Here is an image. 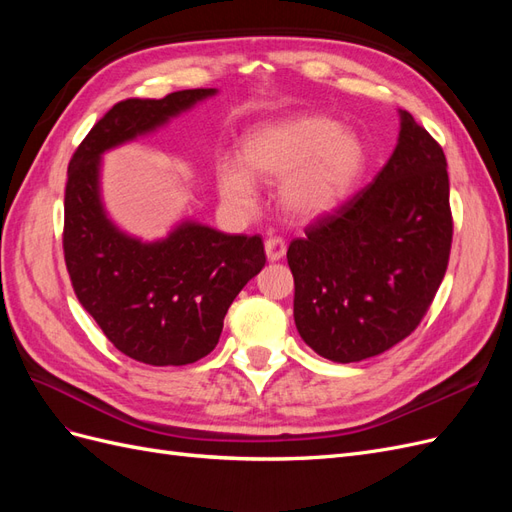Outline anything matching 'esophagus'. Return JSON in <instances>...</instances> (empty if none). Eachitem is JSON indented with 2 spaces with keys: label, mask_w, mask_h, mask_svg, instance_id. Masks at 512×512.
<instances>
[{
  "label": "esophagus",
  "mask_w": 512,
  "mask_h": 512,
  "mask_svg": "<svg viewBox=\"0 0 512 512\" xmlns=\"http://www.w3.org/2000/svg\"><path fill=\"white\" fill-rule=\"evenodd\" d=\"M265 252H267V258L271 262L280 260L286 256V241L280 239V237H271L265 241Z\"/></svg>",
  "instance_id": "obj_1"
}]
</instances>
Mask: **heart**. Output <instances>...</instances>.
<instances>
[{
    "instance_id": "1",
    "label": "heart",
    "mask_w": 512,
    "mask_h": 512,
    "mask_svg": "<svg viewBox=\"0 0 512 512\" xmlns=\"http://www.w3.org/2000/svg\"><path fill=\"white\" fill-rule=\"evenodd\" d=\"M243 166H220V192L226 203L250 209L256 200L254 179L284 181L282 205L294 218L314 220L344 203L359 183L367 151L359 136L335 119L299 115L265 123L245 136Z\"/></svg>"
}]
</instances>
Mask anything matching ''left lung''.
I'll list each match as a JSON object with an SVG mask.
<instances>
[{
    "instance_id": "1",
    "label": "left lung",
    "mask_w": 512,
    "mask_h": 512,
    "mask_svg": "<svg viewBox=\"0 0 512 512\" xmlns=\"http://www.w3.org/2000/svg\"><path fill=\"white\" fill-rule=\"evenodd\" d=\"M389 162L348 203L288 247L294 324L333 363H356L406 339L444 280L453 241L442 147L399 111Z\"/></svg>"
}]
</instances>
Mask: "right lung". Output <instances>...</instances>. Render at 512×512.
Returning a JSON list of instances; mask_svg holds the SVG:
<instances>
[{"label":"right lung","instance_id":"add662e5","mask_svg":"<svg viewBox=\"0 0 512 512\" xmlns=\"http://www.w3.org/2000/svg\"><path fill=\"white\" fill-rule=\"evenodd\" d=\"M209 96L215 89L117 102L68 164L64 258L76 299L119 352L156 367L196 363L218 346L230 303L265 267V245L198 222L151 243L126 235L104 211L100 158Z\"/></svg>","mask_w":512,"mask_h":512}]
</instances>
